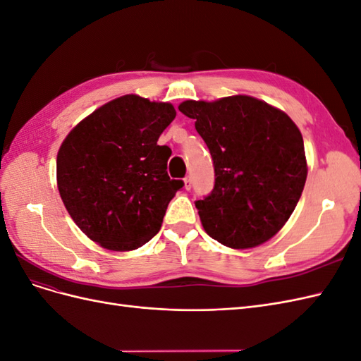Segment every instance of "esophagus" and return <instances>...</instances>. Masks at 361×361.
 <instances>
[{"instance_id":"1","label":"esophagus","mask_w":361,"mask_h":361,"mask_svg":"<svg viewBox=\"0 0 361 361\" xmlns=\"http://www.w3.org/2000/svg\"><path fill=\"white\" fill-rule=\"evenodd\" d=\"M183 182H185V190L190 191V190L192 188V178H191V176H187V178L183 179Z\"/></svg>"}]
</instances>
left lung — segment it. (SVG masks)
Wrapping results in <instances>:
<instances>
[{"label":"left lung","instance_id":"8db88e82","mask_svg":"<svg viewBox=\"0 0 361 361\" xmlns=\"http://www.w3.org/2000/svg\"><path fill=\"white\" fill-rule=\"evenodd\" d=\"M214 161L212 191L195 202L204 231L231 248L264 244L297 206L307 178L304 141L288 114L251 96L185 101Z\"/></svg>","mask_w":361,"mask_h":361}]
</instances>
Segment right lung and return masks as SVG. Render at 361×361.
I'll list each match as a JSON object with an SVG mask.
<instances>
[{
    "label": "right lung",
    "instance_id": "right-lung-1",
    "mask_svg": "<svg viewBox=\"0 0 361 361\" xmlns=\"http://www.w3.org/2000/svg\"><path fill=\"white\" fill-rule=\"evenodd\" d=\"M176 111L171 104L126 94L76 125L57 155V183L72 220L92 241L135 250L161 228L183 180L170 179L169 146L158 138Z\"/></svg>",
    "mask_w": 361,
    "mask_h": 361
}]
</instances>
